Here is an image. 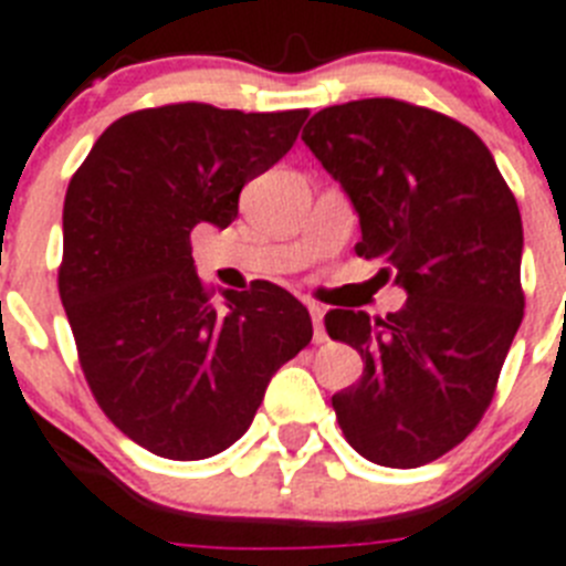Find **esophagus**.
<instances>
[{"instance_id":"1","label":"esophagus","mask_w":566,"mask_h":566,"mask_svg":"<svg viewBox=\"0 0 566 566\" xmlns=\"http://www.w3.org/2000/svg\"><path fill=\"white\" fill-rule=\"evenodd\" d=\"M307 311H311V319H313V339L316 342H325V307L316 305V302H307Z\"/></svg>"}]
</instances>
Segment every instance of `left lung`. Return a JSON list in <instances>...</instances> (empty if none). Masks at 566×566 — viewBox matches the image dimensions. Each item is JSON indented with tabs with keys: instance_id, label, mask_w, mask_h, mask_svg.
Returning <instances> with one entry per match:
<instances>
[{
	"instance_id": "obj_1",
	"label": "left lung",
	"mask_w": 566,
	"mask_h": 566,
	"mask_svg": "<svg viewBox=\"0 0 566 566\" xmlns=\"http://www.w3.org/2000/svg\"><path fill=\"white\" fill-rule=\"evenodd\" d=\"M302 140L354 203L356 253L408 296L386 319L325 316L331 339L365 359L334 394L336 420L371 463L417 469L481 422L524 319L515 195L472 129L402 99L322 108Z\"/></svg>"
}]
</instances>
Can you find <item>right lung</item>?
<instances>
[{
    "mask_svg": "<svg viewBox=\"0 0 566 566\" xmlns=\"http://www.w3.org/2000/svg\"><path fill=\"white\" fill-rule=\"evenodd\" d=\"M305 117L144 108L114 120L71 178L60 298L94 400L151 454L224 452L311 342V313L279 284L221 291L216 305L189 244L198 224L235 221L241 187L291 151Z\"/></svg>",
    "mask_w": 566,
    "mask_h": 566,
    "instance_id": "1",
    "label": "right lung"
}]
</instances>
